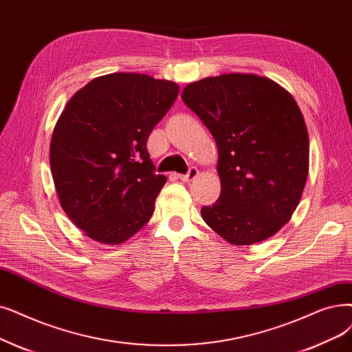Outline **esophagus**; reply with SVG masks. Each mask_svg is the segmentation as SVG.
I'll return each mask as SVG.
<instances>
[{"label":"esophagus","mask_w":352,"mask_h":352,"mask_svg":"<svg viewBox=\"0 0 352 352\" xmlns=\"http://www.w3.org/2000/svg\"><path fill=\"white\" fill-rule=\"evenodd\" d=\"M197 175H198V170H197L195 166H191L187 174H179L178 178L182 179V181H186V182H190V181H192Z\"/></svg>","instance_id":"esophagus-1"}]
</instances>
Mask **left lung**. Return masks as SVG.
I'll return each mask as SVG.
<instances>
[{
	"label": "left lung",
	"instance_id": "1",
	"mask_svg": "<svg viewBox=\"0 0 352 352\" xmlns=\"http://www.w3.org/2000/svg\"><path fill=\"white\" fill-rule=\"evenodd\" d=\"M181 99L219 148V200L201 207L226 241L248 246L286 224L309 170V138L292 95L270 79L230 73L190 83Z\"/></svg>",
	"mask_w": 352,
	"mask_h": 352
}]
</instances>
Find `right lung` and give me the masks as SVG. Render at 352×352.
Returning a JSON list of instances; mask_svg holds the SVG:
<instances>
[{
    "label": "right lung",
    "mask_w": 352,
    "mask_h": 352,
    "mask_svg": "<svg viewBox=\"0 0 352 352\" xmlns=\"http://www.w3.org/2000/svg\"><path fill=\"white\" fill-rule=\"evenodd\" d=\"M179 87L140 73L94 79L60 115L50 166L60 204L90 239L128 240L149 221L166 182L155 174L146 141Z\"/></svg>",
    "instance_id": "right-lung-1"
}]
</instances>
